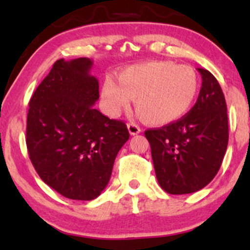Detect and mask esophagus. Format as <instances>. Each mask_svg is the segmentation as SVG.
Masks as SVG:
<instances>
[{
  "instance_id": "obj_1",
  "label": "esophagus",
  "mask_w": 250,
  "mask_h": 250,
  "mask_svg": "<svg viewBox=\"0 0 250 250\" xmlns=\"http://www.w3.org/2000/svg\"><path fill=\"white\" fill-rule=\"evenodd\" d=\"M127 127H128V130H129V133H130V135H137L139 133H141V128H140L137 125H135V123H133V122L128 123Z\"/></svg>"
}]
</instances>
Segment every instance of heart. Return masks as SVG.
Returning <instances> with one entry per match:
<instances>
[{"label":"heart","mask_w":250,"mask_h":250,"mask_svg":"<svg viewBox=\"0 0 250 250\" xmlns=\"http://www.w3.org/2000/svg\"><path fill=\"white\" fill-rule=\"evenodd\" d=\"M193 68L170 61L136 63L103 80L101 100L109 116L116 117L134 99L135 109L149 125H165L188 113L199 93Z\"/></svg>","instance_id":"obj_1"}]
</instances>
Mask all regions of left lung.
<instances>
[{
	"instance_id": "obj_1",
	"label": "left lung",
	"mask_w": 250,
	"mask_h": 250,
	"mask_svg": "<svg viewBox=\"0 0 250 250\" xmlns=\"http://www.w3.org/2000/svg\"><path fill=\"white\" fill-rule=\"evenodd\" d=\"M197 70L202 87L194 107L177 121L145 131L157 181L168 194H190L205 188L219 171L228 146L222 89L210 71Z\"/></svg>"
}]
</instances>
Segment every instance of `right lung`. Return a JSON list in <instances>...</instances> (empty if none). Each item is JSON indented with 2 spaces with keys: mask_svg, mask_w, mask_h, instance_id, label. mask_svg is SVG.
Wrapping results in <instances>:
<instances>
[{
  "mask_svg": "<svg viewBox=\"0 0 250 250\" xmlns=\"http://www.w3.org/2000/svg\"><path fill=\"white\" fill-rule=\"evenodd\" d=\"M87 57L57 60L29 102L27 148L44 183L71 200L96 199L107 187L114 161L128 141L125 122L93 107L99 81Z\"/></svg>",
  "mask_w": 250,
  "mask_h": 250,
  "instance_id": "right-lung-1",
  "label": "right lung"
}]
</instances>
